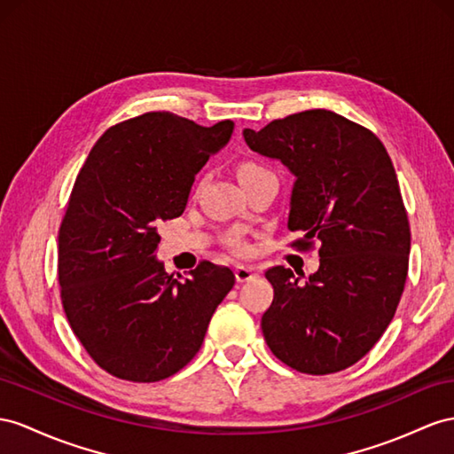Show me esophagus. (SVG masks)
<instances>
[{
    "label": "esophagus",
    "mask_w": 454,
    "mask_h": 454,
    "mask_svg": "<svg viewBox=\"0 0 454 454\" xmlns=\"http://www.w3.org/2000/svg\"><path fill=\"white\" fill-rule=\"evenodd\" d=\"M259 276V272L253 269V266H236V280L239 282V284H243V282H251V280H254V278Z\"/></svg>",
    "instance_id": "obj_1"
}]
</instances>
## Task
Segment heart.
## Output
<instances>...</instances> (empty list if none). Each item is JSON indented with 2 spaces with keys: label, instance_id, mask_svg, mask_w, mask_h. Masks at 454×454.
Masks as SVG:
<instances>
[{
  "label": "heart",
  "instance_id": "1",
  "mask_svg": "<svg viewBox=\"0 0 454 454\" xmlns=\"http://www.w3.org/2000/svg\"><path fill=\"white\" fill-rule=\"evenodd\" d=\"M253 170H259V167L257 165H253V162H243V165L239 167V170H238V174L239 176H243V174H249V172H253ZM230 246L234 247L236 251H246V246H243V241L241 239H238V238H231L230 239Z\"/></svg>",
  "mask_w": 454,
  "mask_h": 454
}]
</instances>
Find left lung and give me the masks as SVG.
<instances>
[{
	"label": "left lung",
	"instance_id": "left-lung-1",
	"mask_svg": "<svg viewBox=\"0 0 454 454\" xmlns=\"http://www.w3.org/2000/svg\"><path fill=\"white\" fill-rule=\"evenodd\" d=\"M257 153L295 176L287 228L297 249L320 239V266L301 284L284 266L261 320L270 351L297 372L333 374L358 363L395 317L409 272L411 228L397 174L368 128L310 109L243 130Z\"/></svg>",
	"mask_w": 454,
	"mask_h": 454
}]
</instances>
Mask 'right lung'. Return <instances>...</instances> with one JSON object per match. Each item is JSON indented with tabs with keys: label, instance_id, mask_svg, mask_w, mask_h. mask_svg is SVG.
I'll return each mask as SVG.
<instances>
[{
	"label": "right lung",
	"instance_id": "add662e5",
	"mask_svg": "<svg viewBox=\"0 0 454 454\" xmlns=\"http://www.w3.org/2000/svg\"><path fill=\"white\" fill-rule=\"evenodd\" d=\"M231 132V121L207 128L145 113L111 126L78 172L59 228L61 301L111 376L149 383L176 374L236 284L226 266L203 261L174 278L155 259L157 226L184 213L195 174Z\"/></svg>",
	"mask_w": 454,
	"mask_h": 454
}]
</instances>
